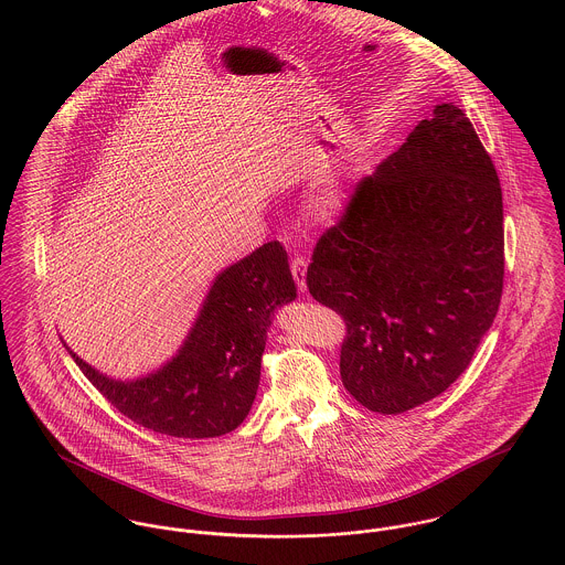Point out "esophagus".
Segmentation results:
<instances>
[{"label":"esophagus","instance_id":"esophagus-1","mask_svg":"<svg viewBox=\"0 0 565 565\" xmlns=\"http://www.w3.org/2000/svg\"><path fill=\"white\" fill-rule=\"evenodd\" d=\"M291 274H294L298 289L305 294L307 291V260L302 256L291 258Z\"/></svg>","mask_w":565,"mask_h":565}]
</instances>
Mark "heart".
<instances>
[{"mask_svg":"<svg viewBox=\"0 0 565 565\" xmlns=\"http://www.w3.org/2000/svg\"><path fill=\"white\" fill-rule=\"evenodd\" d=\"M345 167L341 162L332 164L330 169H326L318 186L311 193V209L316 215L320 217H334L337 213H341L343 204H345Z\"/></svg>","mask_w":565,"mask_h":565,"instance_id":"heart-1","label":"heart"}]
</instances>
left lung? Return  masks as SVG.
<instances>
[{
	"instance_id": "8db88e82",
	"label": "left lung",
	"mask_w": 565,
	"mask_h": 565,
	"mask_svg": "<svg viewBox=\"0 0 565 565\" xmlns=\"http://www.w3.org/2000/svg\"><path fill=\"white\" fill-rule=\"evenodd\" d=\"M502 276L498 173L448 102L356 184L313 249L307 287L345 320L343 387L396 415L466 372L498 313Z\"/></svg>"
}]
</instances>
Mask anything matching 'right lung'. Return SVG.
<instances>
[{
  "instance_id": "obj_1",
  "label": "right lung",
  "mask_w": 565,
  "mask_h": 565,
  "mask_svg": "<svg viewBox=\"0 0 565 565\" xmlns=\"http://www.w3.org/2000/svg\"><path fill=\"white\" fill-rule=\"evenodd\" d=\"M291 300L287 252L265 243L215 276L184 343L157 372L117 381L63 343L93 387L143 428L182 439L220 437L249 413L274 311Z\"/></svg>"
}]
</instances>
